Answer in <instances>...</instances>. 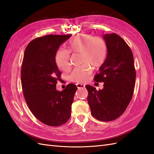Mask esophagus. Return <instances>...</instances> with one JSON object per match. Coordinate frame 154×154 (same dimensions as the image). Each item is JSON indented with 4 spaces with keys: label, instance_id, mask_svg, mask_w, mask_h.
<instances>
[{
    "label": "esophagus",
    "instance_id": "34e87169",
    "mask_svg": "<svg viewBox=\"0 0 154 154\" xmlns=\"http://www.w3.org/2000/svg\"><path fill=\"white\" fill-rule=\"evenodd\" d=\"M76 85L78 87V88H84L85 87V85L81 84V83H76Z\"/></svg>",
    "mask_w": 154,
    "mask_h": 154
}]
</instances>
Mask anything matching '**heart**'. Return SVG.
Here are the masks:
<instances>
[{"label": "heart", "instance_id": "1", "mask_svg": "<svg viewBox=\"0 0 154 154\" xmlns=\"http://www.w3.org/2000/svg\"><path fill=\"white\" fill-rule=\"evenodd\" d=\"M67 51L58 50L54 60L58 68L67 71L70 66L69 54H80V63L83 65L74 69L69 76L70 81L75 83L86 82L92 72V68L100 67L103 63L107 54L106 41L100 36L89 34H78L70 40L67 44Z\"/></svg>", "mask_w": 154, "mask_h": 154}]
</instances>
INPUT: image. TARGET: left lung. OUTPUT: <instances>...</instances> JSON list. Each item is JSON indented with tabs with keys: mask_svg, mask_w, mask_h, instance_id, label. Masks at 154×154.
I'll return each mask as SVG.
<instances>
[{
	"mask_svg": "<svg viewBox=\"0 0 154 154\" xmlns=\"http://www.w3.org/2000/svg\"><path fill=\"white\" fill-rule=\"evenodd\" d=\"M107 55L94 80L104 82L103 88L86 85L88 103L93 117L101 122L118 118L127 108L134 94L136 72L131 49L116 33L105 34Z\"/></svg>",
	"mask_w": 154,
	"mask_h": 154,
	"instance_id": "left-lung-1",
	"label": "left lung"
}]
</instances>
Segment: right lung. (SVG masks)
<instances>
[{"label": "right lung", "instance_id": "1", "mask_svg": "<svg viewBox=\"0 0 154 154\" xmlns=\"http://www.w3.org/2000/svg\"><path fill=\"white\" fill-rule=\"evenodd\" d=\"M71 35H48L32 40L23 58L21 82L27 105L40 122L51 127L62 125L71 117L78 89L71 83L62 91L56 88L61 72L56 65L55 54Z\"/></svg>", "mask_w": 154, "mask_h": 154}]
</instances>
